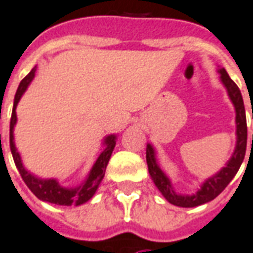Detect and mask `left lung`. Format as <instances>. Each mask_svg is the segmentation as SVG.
Listing matches in <instances>:
<instances>
[{"label":"left lung","mask_w":253,"mask_h":253,"mask_svg":"<svg viewBox=\"0 0 253 253\" xmlns=\"http://www.w3.org/2000/svg\"><path fill=\"white\" fill-rule=\"evenodd\" d=\"M218 73L221 75L222 84L225 85L227 95H229L233 106H234V110H236V136H237L236 139L237 140H236L234 152L226 162V165L219 171H216L215 174L211 175L204 181L202 187L199 188L193 195H180L174 191L169 177L159 168L152 144L150 143L147 144L146 159L147 165H148V173L151 175L155 187L158 188L159 192L164 195V198L169 203L178 206V207H185V209L198 207L200 204L209 203L211 200H214L227 187V184L233 180V177L237 174L238 169L244 161L245 151H247V117H245L244 101H243V96H241L237 84L229 78L226 71L221 68V69H218Z\"/></svg>","instance_id":"8db88e82"}]
</instances>
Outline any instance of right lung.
<instances>
[{
    "instance_id": "right-lung-1",
    "label": "right lung",
    "mask_w": 253,
    "mask_h": 253,
    "mask_svg": "<svg viewBox=\"0 0 253 253\" xmlns=\"http://www.w3.org/2000/svg\"><path fill=\"white\" fill-rule=\"evenodd\" d=\"M35 72H37V66L32 68V71L26 78L23 79L19 84V88L16 91L15 102H13V110H12V117H10V129H9V143H10V151H12V157L15 161V165L19 173H20L21 178L24 180L27 187L31 189V192L37 196L39 200L42 202H47V203L58 204V206H80L88 202L89 199L92 198L96 192L98 187L101 185L102 180L105 177V171H106V166L109 164V159L112 157V152L116 147V135H109L103 139V151L99 154L98 159L95 161L92 169L89 170L87 178L82 182L79 187L75 188H65L58 184V181L55 178H41L38 175H34L31 171L24 168V165L21 162V157L17 148L15 146V125L17 123V116H16V107L17 103L20 101L23 94L26 92L28 85L31 83L34 78H35Z\"/></svg>"
}]
</instances>
